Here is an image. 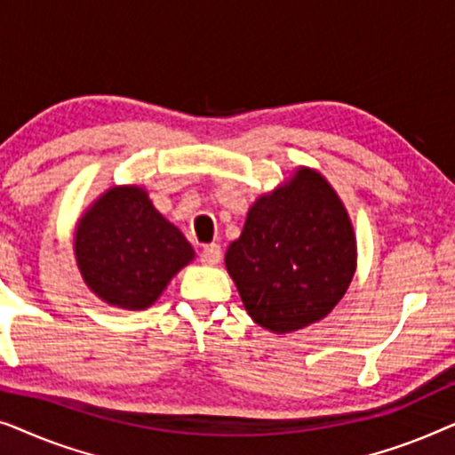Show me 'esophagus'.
Returning a JSON list of instances; mask_svg holds the SVG:
<instances>
[{"label":"esophagus","instance_id":"esophagus-1","mask_svg":"<svg viewBox=\"0 0 455 455\" xmlns=\"http://www.w3.org/2000/svg\"><path fill=\"white\" fill-rule=\"evenodd\" d=\"M221 260V246L220 244H207L201 252V263L215 267Z\"/></svg>","mask_w":455,"mask_h":455}]
</instances>
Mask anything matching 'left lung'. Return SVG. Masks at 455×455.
I'll return each mask as SVG.
<instances>
[{"instance_id": "1", "label": "left lung", "mask_w": 455, "mask_h": 455, "mask_svg": "<svg viewBox=\"0 0 455 455\" xmlns=\"http://www.w3.org/2000/svg\"><path fill=\"white\" fill-rule=\"evenodd\" d=\"M356 259V234L338 192L321 172L300 165L252 203L226 269L251 319L282 335L331 313Z\"/></svg>"}]
</instances>
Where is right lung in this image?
<instances>
[{"label":"right lung","instance_id":"1","mask_svg":"<svg viewBox=\"0 0 455 455\" xmlns=\"http://www.w3.org/2000/svg\"><path fill=\"white\" fill-rule=\"evenodd\" d=\"M74 257L86 288L109 307L145 310L195 259V248L167 221L142 186H111L74 229Z\"/></svg>","mask_w":455,"mask_h":455}]
</instances>
